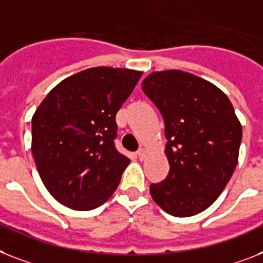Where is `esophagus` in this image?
I'll use <instances>...</instances> for the list:
<instances>
[{
	"label": "esophagus",
	"mask_w": 263,
	"mask_h": 263,
	"mask_svg": "<svg viewBox=\"0 0 263 263\" xmlns=\"http://www.w3.org/2000/svg\"><path fill=\"white\" fill-rule=\"evenodd\" d=\"M137 157L140 158V160H144V158L146 157V152H145L144 149H140V151L137 152Z\"/></svg>",
	"instance_id": "obj_1"
}]
</instances>
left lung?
<instances>
[{
	"instance_id": "1",
	"label": "left lung",
	"mask_w": 263,
	"mask_h": 263,
	"mask_svg": "<svg viewBox=\"0 0 263 263\" xmlns=\"http://www.w3.org/2000/svg\"><path fill=\"white\" fill-rule=\"evenodd\" d=\"M142 91L165 125L169 172L151 184V196L166 214L186 218L207 210L235 171L242 125L227 95L211 82L181 69L149 73Z\"/></svg>"
}]
</instances>
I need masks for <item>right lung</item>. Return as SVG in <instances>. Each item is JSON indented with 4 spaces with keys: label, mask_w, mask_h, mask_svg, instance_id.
<instances>
[{
    "label": "right lung",
    "mask_w": 263,
    "mask_h": 263,
    "mask_svg": "<svg viewBox=\"0 0 263 263\" xmlns=\"http://www.w3.org/2000/svg\"><path fill=\"white\" fill-rule=\"evenodd\" d=\"M142 71L92 67L52 88L32 117V155L53 199L90 211L112 196L130 160L114 147L116 116Z\"/></svg>",
    "instance_id": "add662e5"
}]
</instances>
